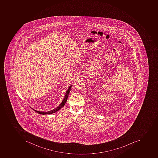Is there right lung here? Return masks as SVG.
<instances>
[{
  "label": "right lung",
  "instance_id": "add662e5",
  "mask_svg": "<svg viewBox=\"0 0 158 158\" xmlns=\"http://www.w3.org/2000/svg\"><path fill=\"white\" fill-rule=\"evenodd\" d=\"M72 85H70L68 89L66 91V93H65V97L64 98V99L63 100L62 102H61V104L59 105V106H58L57 107H56V108L52 110L51 111H48V112H42V111H37L35 110H34V111L35 112H36L38 114H52L55 113V112H57L59 110L61 109L62 107H63L66 104L67 101L68 97L69 94L70 93V91L71 90V87H72Z\"/></svg>",
  "mask_w": 158,
  "mask_h": 158
}]
</instances>
